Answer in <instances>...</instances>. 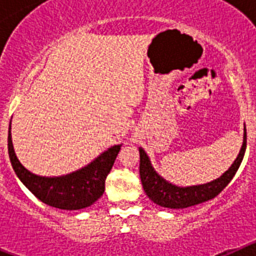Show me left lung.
Returning a JSON list of instances; mask_svg holds the SVG:
<instances>
[{
  "mask_svg": "<svg viewBox=\"0 0 256 256\" xmlns=\"http://www.w3.org/2000/svg\"><path fill=\"white\" fill-rule=\"evenodd\" d=\"M246 150V130L244 132L242 148L240 150L236 160L230 165L227 172L222 174L220 177L212 180L209 183L198 184V186L178 187L172 184L168 180L160 177L151 165L148 154L142 148H140V176L146 195L156 205L170 209H184V208L194 206L201 204L208 200L216 198L220 194L222 190L227 186L228 183L234 177L237 169L240 168L244 159Z\"/></svg>",
  "mask_w": 256,
  "mask_h": 256,
  "instance_id": "left-lung-1",
  "label": "left lung"
}]
</instances>
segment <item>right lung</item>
Wrapping results in <instances>:
<instances>
[{"label":"right lung","mask_w":256,"mask_h":256,"mask_svg":"<svg viewBox=\"0 0 256 256\" xmlns=\"http://www.w3.org/2000/svg\"><path fill=\"white\" fill-rule=\"evenodd\" d=\"M120 146H112L91 164L73 173L61 177H40L24 168L18 160L11 140V122L8 126V156L18 178L38 200L62 210L84 209L102 196L105 180L112 170Z\"/></svg>","instance_id":"1"}]
</instances>
